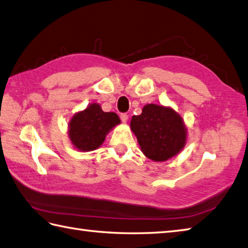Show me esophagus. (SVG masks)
I'll return each instance as SVG.
<instances>
[{
  "label": "esophagus",
  "instance_id": "esophagus-1",
  "mask_svg": "<svg viewBox=\"0 0 248 248\" xmlns=\"http://www.w3.org/2000/svg\"><path fill=\"white\" fill-rule=\"evenodd\" d=\"M120 117H121V120H122L123 123H127V121H128V115L127 114L122 113L120 115Z\"/></svg>",
  "mask_w": 248,
  "mask_h": 248
}]
</instances>
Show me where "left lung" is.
<instances>
[{
    "mask_svg": "<svg viewBox=\"0 0 248 248\" xmlns=\"http://www.w3.org/2000/svg\"><path fill=\"white\" fill-rule=\"evenodd\" d=\"M130 129L142 153L153 161H165L179 154L187 141V127L176 111L148 104L130 120Z\"/></svg>",
    "mask_w": 248,
    "mask_h": 248,
    "instance_id": "8db88e82",
    "label": "left lung"
}]
</instances>
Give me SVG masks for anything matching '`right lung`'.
Returning <instances> with one entry per match:
<instances>
[{
  "mask_svg": "<svg viewBox=\"0 0 248 248\" xmlns=\"http://www.w3.org/2000/svg\"><path fill=\"white\" fill-rule=\"evenodd\" d=\"M120 123L121 120L115 112H105L97 103L89 104L69 121L70 143L80 152H91L102 146L106 136Z\"/></svg>",
  "mask_w": 248,
  "mask_h": 248,
  "instance_id": "add662e5",
  "label": "right lung"
}]
</instances>
